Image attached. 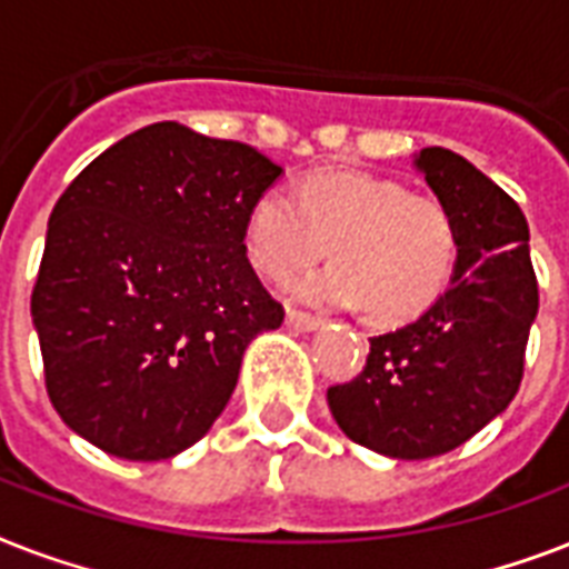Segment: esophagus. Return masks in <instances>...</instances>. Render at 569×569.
Listing matches in <instances>:
<instances>
[{
  "label": "esophagus",
  "mask_w": 569,
  "mask_h": 569,
  "mask_svg": "<svg viewBox=\"0 0 569 569\" xmlns=\"http://www.w3.org/2000/svg\"><path fill=\"white\" fill-rule=\"evenodd\" d=\"M286 325L298 333H312V330H319L321 319L310 316V312H301V310H289L286 312Z\"/></svg>",
  "instance_id": "obj_1"
}]
</instances>
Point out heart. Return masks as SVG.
I'll list each match as a JSON object with an SVG mask.
<instances>
[{"label":"heart","mask_w":569,"mask_h":569,"mask_svg":"<svg viewBox=\"0 0 569 569\" xmlns=\"http://www.w3.org/2000/svg\"><path fill=\"white\" fill-rule=\"evenodd\" d=\"M295 196L274 189L250 206L244 250L259 274L286 283L330 248L337 266L298 280L295 298L363 307L380 328L440 301L458 262V227L440 200L360 171L312 173Z\"/></svg>","instance_id":"b5f03b06"}]
</instances>
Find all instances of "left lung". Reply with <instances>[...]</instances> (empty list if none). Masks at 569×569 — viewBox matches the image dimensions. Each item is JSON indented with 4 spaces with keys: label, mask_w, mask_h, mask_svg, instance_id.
<instances>
[{
    "label": "left lung",
    "mask_w": 569,
    "mask_h": 569,
    "mask_svg": "<svg viewBox=\"0 0 569 569\" xmlns=\"http://www.w3.org/2000/svg\"><path fill=\"white\" fill-rule=\"evenodd\" d=\"M413 168L458 227L451 286L425 316L369 339L363 372L328 389L348 440L396 460L446 455L508 410L538 316L520 206L442 147L419 150Z\"/></svg>",
    "instance_id": "1"
}]
</instances>
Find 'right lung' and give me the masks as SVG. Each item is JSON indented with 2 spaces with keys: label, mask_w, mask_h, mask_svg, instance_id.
Returning <instances> with one entry per match:
<instances>
[{
  "label": "right lung",
  "mask_w": 569,
  "mask_h": 569,
  "mask_svg": "<svg viewBox=\"0 0 569 569\" xmlns=\"http://www.w3.org/2000/svg\"><path fill=\"white\" fill-rule=\"evenodd\" d=\"M283 168L164 120L100 153L49 214L31 292L47 392L70 431L123 460L194 446L259 333L283 325L244 250Z\"/></svg>",
  "instance_id": "right-lung-1"
}]
</instances>
